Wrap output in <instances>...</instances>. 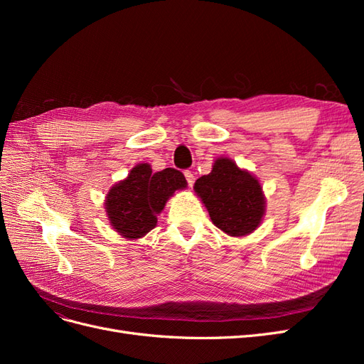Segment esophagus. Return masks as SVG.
Here are the masks:
<instances>
[{"mask_svg": "<svg viewBox=\"0 0 364 364\" xmlns=\"http://www.w3.org/2000/svg\"><path fill=\"white\" fill-rule=\"evenodd\" d=\"M185 178H186V182H188V185H190V186H193V185H194L196 178H194V174H193L190 170H186V171H185Z\"/></svg>", "mask_w": 364, "mask_h": 364, "instance_id": "34e87169", "label": "esophagus"}]
</instances>
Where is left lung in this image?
Segmentation results:
<instances>
[{
    "label": "left lung",
    "instance_id": "obj_1",
    "mask_svg": "<svg viewBox=\"0 0 364 364\" xmlns=\"http://www.w3.org/2000/svg\"><path fill=\"white\" fill-rule=\"evenodd\" d=\"M194 191L206 206L213 223L230 237L253 232L266 211L258 179L228 158L215 159L211 173L196 181Z\"/></svg>",
    "mask_w": 364,
    "mask_h": 364
}]
</instances>
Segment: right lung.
Instances as JSON below:
<instances>
[{
    "label": "right lung",
    "instance_id": "obj_1",
    "mask_svg": "<svg viewBox=\"0 0 364 364\" xmlns=\"http://www.w3.org/2000/svg\"><path fill=\"white\" fill-rule=\"evenodd\" d=\"M183 188L186 181L179 170L165 168L153 173L149 164H138L106 196L109 223L123 238L144 237L156 226L158 214L170 197Z\"/></svg>",
    "mask_w": 364,
    "mask_h": 364
}]
</instances>
